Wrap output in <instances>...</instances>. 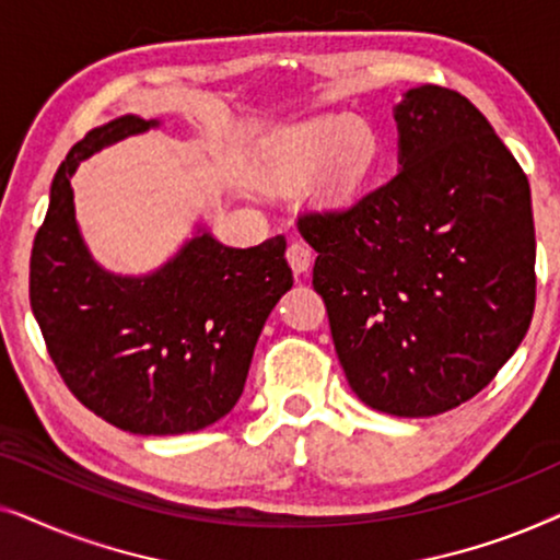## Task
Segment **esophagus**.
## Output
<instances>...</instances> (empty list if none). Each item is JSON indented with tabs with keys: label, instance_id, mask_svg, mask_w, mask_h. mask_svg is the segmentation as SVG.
<instances>
[{
	"label": "esophagus",
	"instance_id": "esophagus-1",
	"mask_svg": "<svg viewBox=\"0 0 560 560\" xmlns=\"http://www.w3.org/2000/svg\"><path fill=\"white\" fill-rule=\"evenodd\" d=\"M288 262H290V267H293L295 275L308 272V267H311V247H308V244H303V242L290 244V247H288Z\"/></svg>",
	"mask_w": 560,
	"mask_h": 560
}]
</instances>
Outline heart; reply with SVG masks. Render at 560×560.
Here are the masks:
<instances>
[{
    "label": "heart",
    "mask_w": 560,
    "mask_h": 560,
    "mask_svg": "<svg viewBox=\"0 0 560 560\" xmlns=\"http://www.w3.org/2000/svg\"><path fill=\"white\" fill-rule=\"evenodd\" d=\"M377 155L372 129L357 119L320 117L293 127L278 140L270 155V180L290 188L311 180L326 165L320 190L341 201L362 186Z\"/></svg>",
    "instance_id": "1"
}]
</instances>
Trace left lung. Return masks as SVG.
Instances as JSON below:
<instances>
[{"instance_id": "left-lung-1", "label": "left lung", "mask_w": 560, "mask_h": 560, "mask_svg": "<svg viewBox=\"0 0 560 560\" xmlns=\"http://www.w3.org/2000/svg\"><path fill=\"white\" fill-rule=\"evenodd\" d=\"M395 121V178L298 229L318 252L313 288L349 387L387 416L428 418L481 393L530 328V183L456 91L410 89Z\"/></svg>"}]
</instances>
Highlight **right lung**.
Returning <instances> with one entry per match:
<instances>
[{"label": "right lung", "mask_w": 560, "mask_h": 560, "mask_svg": "<svg viewBox=\"0 0 560 560\" xmlns=\"http://www.w3.org/2000/svg\"><path fill=\"white\" fill-rule=\"evenodd\" d=\"M158 127L135 114L91 129L60 163L30 257V305L68 389L91 412L140 435L194 433L242 397L257 339L293 288L285 236L234 249L198 229L142 278L91 257L73 209L81 160Z\"/></svg>", "instance_id": "right-lung-1"}]
</instances>
